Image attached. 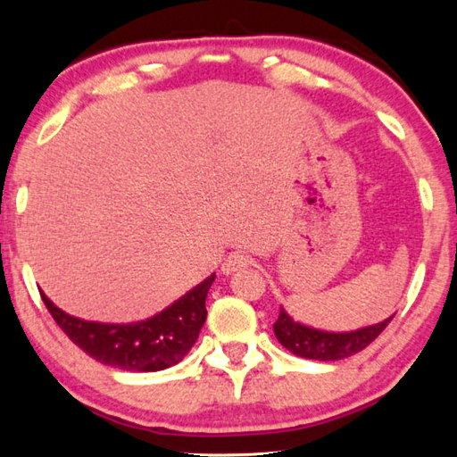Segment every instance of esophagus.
Segmentation results:
<instances>
[{"label": "esophagus", "mask_w": 457, "mask_h": 457, "mask_svg": "<svg viewBox=\"0 0 457 457\" xmlns=\"http://www.w3.org/2000/svg\"><path fill=\"white\" fill-rule=\"evenodd\" d=\"M251 263H253V261H251V257L245 255V253H229L226 259H223L221 273L223 275H231V273H236V270H239V269L249 267Z\"/></svg>", "instance_id": "1"}]
</instances>
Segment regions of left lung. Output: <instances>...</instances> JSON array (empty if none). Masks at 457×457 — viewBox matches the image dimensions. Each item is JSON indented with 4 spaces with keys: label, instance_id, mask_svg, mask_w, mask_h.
Instances as JSON below:
<instances>
[{
    "label": "left lung",
    "instance_id": "left-lung-1",
    "mask_svg": "<svg viewBox=\"0 0 457 457\" xmlns=\"http://www.w3.org/2000/svg\"><path fill=\"white\" fill-rule=\"evenodd\" d=\"M393 316L385 318L383 322L378 324L352 329V332H328V329H318L296 322V320L280 306V314L277 318V322L273 324V329L280 345L287 347L290 353L306 359H316V361H337V359H345L365 349L383 332L386 324L393 320Z\"/></svg>",
    "mask_w": 457,
    "mask_h": 457
}]
</instances>
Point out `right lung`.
Instances as JSON below:
<instances>
[{
	"mask_svg": "<svg viewBox=\"0 0 457 457\" xmlns=\"http://www.w3.org/2000/svg\"><path fill=\"white\" fill-rule=\"evenodd\" d=\"M213 278L216 273L204 278L159 314L131 324L88 322L66 314L43 290L41 298L62 332L96 361L123 371H162L182 361L196 344L206 322V296Z\"/></svg>",
	"mask_w": 457,
	"mask_h": 457,
	"instance_id": "obj_1",
	"label": "right lung"
}]
</instances>
